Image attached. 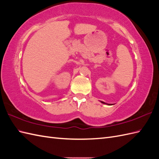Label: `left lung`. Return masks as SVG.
<instances>
[{
    "instance_id": "1",
    "label": "left lung",
    "mask_w": 159,
    "mask_h": 159,
    "mask_svg": "<svg viewBox=\"0 0 159 159\" xmlns=\"http://www.w3.org/2000/svg\"><path fill=\"white\" fill-rule=\"evenodd\" d=\"M100 102H102V104H108V105H111V104H107V103H105V102H102V101H100Z\"/></svg>"
}]
</instances>
